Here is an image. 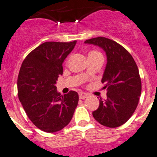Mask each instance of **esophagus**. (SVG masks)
<instances>
[{
  "label": "esophagus",
  "mask_w": 157,
  "mask_h": 157,
  "mask_svg": "<svg viewBox=\"0 0 157 157\" xmlns=\"http://www.w3.org/2000/svg\"><path fill=\"white\" fill-rule=\"evenodd\" d=\"M88 96V94H87V93H84V92H80V94H79V98H80V99H84V98H86Z\"/></svg>",
  "instance_id": "1"
}]
</instances>
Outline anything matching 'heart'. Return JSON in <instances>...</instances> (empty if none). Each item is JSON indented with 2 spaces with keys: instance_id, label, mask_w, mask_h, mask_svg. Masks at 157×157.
I'll return each instance as SVG.
<instances>
[{
  "instance_id": "b5f03b06",
  "label": "heart",
  "mask_w": 157,
  "mask_h": 157,
  "mask_svg": "<svg viewBox=\"0 0 157 157\" xmlns=\"http://www.w3.org/2000/svg\"><path fill=\"white\" fill-rule=\"evenodd\" d=\"M96 53H99V52H90V53H89V55H91V54H96Z\"/></svg>"
}]
</instances>
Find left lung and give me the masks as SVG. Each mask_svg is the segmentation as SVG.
<instances>
[{
	"instance_id": "1",
	"label": "left lung",
	"mask_w": 157,
	"mask_h": 157,
	"mask_svg": "<svg viewBox=\"0 0 157 157\" xmlns=\"http://www.w3.org/2000/svg\"><path fill=\"white\" fill-rule=\"evenodd\" d=\"M105 51L107 63L101 83L107 98H100L99 106L92 113L94 119L108 128H117L127 122L138 106L142 91L138 66L123 46L108 38L98 36L84 41Z\"/></svg>"
}]
</instances>
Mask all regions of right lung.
<instances>
[{
	"label": "right lung",
	"instance_id": "right-lung-1",
	"mask_svg": "<svg viewBox=\"0 0 157 157\" xmlns=\"http://www.w3.org/2000/svg\"><path fill=\"white\" fill-rule=\"evenodd\" d=\"M72 42H44L22 62L18 77V95L26 115L36 128L48 133L64 128L79 101L77 92L61 95L56 84L63 63L75 47Z\"/></svg>",
	"mask_w": 157,
	"mask_h": 157
}]
</instances>
